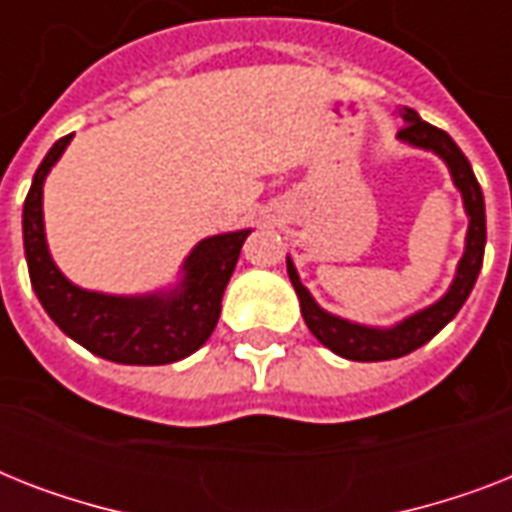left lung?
Masks as SVG:
<instances>
[{
  "mask_svg": "<svg viewBox=\"0 0 512 512\" xmlns=\"http://www.w3.org/2000/svg\"><path fill=\"white\" fill-rule=\"evenodd\" d=\"M404 127L398 130V138L409 143V146L425 148L433 151L446 162L449 172H452L454 185L460 188L462 201H465V212L470 217L468 225V239H465V255H462L460 265H457V276H454L452 287L446 292L438 303H433L425 311L414 313L409 319L390 329H374V327H361L353 321H345L340 316H332L324 308L316 305L311 292L300 284L295 265L287 257V273L292 287H295L297 297H300V311L313 332V337L327 345L332 353L350 361H388V358H401L412 350L422 348L425 342L441 332L449 321L457 316L465 300H468L470 289L476 284L478 271L484 265V247H486V209H484V193L478 185L473 167L465 159L457 143H454L444 130H438L433 124L422 122L417 111L404 108Z\"/></svg>",
  "mask_w": 512,
  "mask_h": 512,
  "instance_id": "left-lung-1",
  "label": "left lung"
}]
</instances>
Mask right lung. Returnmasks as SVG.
Instances as JSON below:
<instances>
[{
  "instance_id": "add662e5",
  "label": "right lung",
  "mask_w": 512,
  "mask_h": 512,
  "mask_svg": "<svg viewBox=\"0 0 512 512\" xmlns=\"http://www.w3.org/2000/svg\"><path fill=\"white\" fill-rule=\"evenodd\" d=\"M74 135L47 151L23 204V247L39 303L71 340L116 364L159 366L191 356L212 335L220 300L249 231L220 233L199 241L172 292L116 297L74 287L52 263L42 220V185Z\"/></svg>"
}]
</instances>
